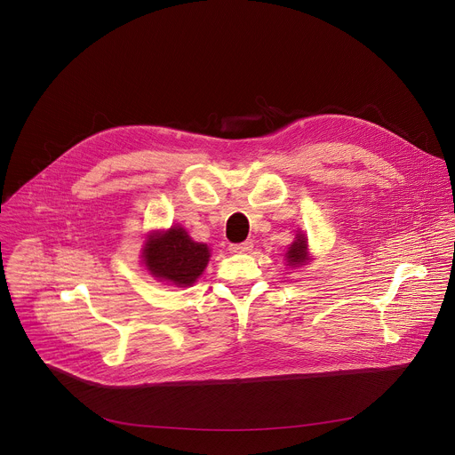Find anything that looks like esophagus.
Wrapping results in <instances>:
<instances>
[{
    "mask_svg": "<svg viewBox=\"0 0 455 455\" xmlns=\"http://www.w3.org/2000/svg\"><path fill=\"white\" fill-rule=\"evenodd\" d=\"M251 248H253L251 241H244V243H237V244L228 246V250L232 253H248V251H251Z\"/></svg>",
    "mask_w": 455,
    "mask_h": 455,
    "instance_id": "obj_1",
    "label": "esophagus"
}]
</instances>
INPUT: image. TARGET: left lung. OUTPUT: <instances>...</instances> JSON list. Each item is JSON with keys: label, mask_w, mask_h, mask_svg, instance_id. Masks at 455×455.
<instances>
[{"label": "left lung", "mask_w": 455, "mask_h": 455, "mask_svg": "<svg viewBox=\"0 0 455 455\" xmlns=\"http://www.w3.org/2000/svg\"><path fill=\"white\" fill-rule=\"evenodd\" d=\"M286 263H288V267H291V268H295V267H302V265H306L307 261H309V253H307V239H306V235L300 232V234H297V237H295V241L288 246V250H286Z\"/></svg>", "instance_id": "1"}]
</instances>
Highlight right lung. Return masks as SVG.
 <instances>
[{
  "mask_svg": "<svg viewBox=\"0 0 455 455\" xmlns=\"http://www.w3.org/2000/svg\"><path fill=\"white\" fill-rule=\"evenodd\" d=\"M142 261L153 277L176 284L192 286L209 265L211 250L204 243L192 241L181 227L153 232L144 248Z\"/></svg>",
  "mask_w": 455,
  "mask_h": 455,
  "instance_id": "obj_1",
  "label": "right lung"
}]
</instances>
